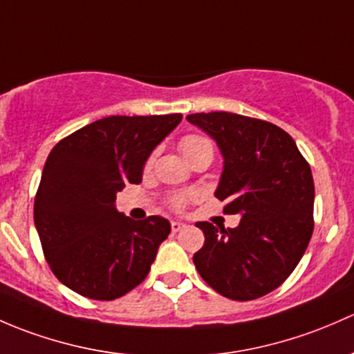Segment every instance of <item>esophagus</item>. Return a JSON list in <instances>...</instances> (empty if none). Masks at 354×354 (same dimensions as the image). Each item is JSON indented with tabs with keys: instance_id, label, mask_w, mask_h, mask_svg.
I'll use <instances>...</instances> for the list:
<instances>
[{
	"instance_id": "1",
	"label": "esophagus",
	"mask_w": 354,
	"mask_h": 354,
	"mask_svg": "<svg viewBox=\"0 0 354 354\" xmlns=\"http://www.w3.org/2000/svg\"><path fill=\"white\" fill-rule=\"evenodd\" d=\"M170 227H172V232H180L182 228L185 227V223H182V221H177V220H174L172 223H170Z\"/></svg>"
}]
</instances>
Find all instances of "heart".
Instances as JSON below:
<instances>
[{"label":"heart","instance_id":"heart-1","mask_svg":"<svg viewBox=\"0 0 354 354\" xmlns=\"http://www.w3.org/2000/svg\"><path fill=\"white\" fill-rule=\"evenodd\" d=\"M180 150L185 155V158L191 162L192 158L199 155H211L213 156V143H211L207 138L199 136V134H187L180 140ZM153 163V156L148 160V165ZM189 201V196L187 194H177L170 198V206L174 209H184L185 204Z\"/></svg>","mask_w":354,"mask_h":354}]
</instances>
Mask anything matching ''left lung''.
<instances>
[{
	"mask_svg": "<svg viewBox=\"0 0 354 354\" xmlns=\"http://www.w3.org/2000/svg\"><path fill=\"white\" fill-rule=\"evenodd\" d=\"M225 158L216 196L223 213L240 214L236 228L199 221L204 245L196 269L214 291L247 301L286 281L313 232V177L293 138L281 127L232 112L189 114Z\"/></svg>",
	"mask_w": 354,
	"mask_h": 354,
	"instance_id": "8db88e82",
	"label": "left lung"
}]
</instances>
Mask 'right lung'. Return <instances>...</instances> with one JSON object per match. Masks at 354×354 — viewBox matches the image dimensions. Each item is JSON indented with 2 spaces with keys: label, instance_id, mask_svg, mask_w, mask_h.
<instances>
[{
  "label": "right lung",
  "instance_id": "obj_1",
  "mask_svg": "<svg viewBox=\"0 0 354 354\" xmlns=\"http://www.w3.org/2000/svg\"><path fill=\"white\" fill-rule=\"evenodd\" d=\"M180 121L182 114L111 115L50 150L34 221L50 271L69 290L109 301L148 276L170 223L162 216H124L115 194L140 184L150 153Z\"/></svg>",
  "mask_w": 354,
  "mask_h": 354
}]
</instances>
